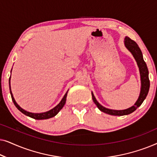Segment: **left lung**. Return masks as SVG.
Masks as SVG:
<instances>
[{"instance_id":"left-lung-1","label":"left lung","mask_w":157,"mask_h":157,"mask_svg":"<svg viewBox=\"0 0 157 157\" xmlns=\"http://www.w3.org/2000/svg\"><path fill=\"white\" fill-rule=\"evenodd\" d=\"M124 46L130 51V53L134 56L135 61H136L137 63V66L139 67V73H140L141 89L138 99L136 100L135 104L132 106L129 107V108L124 109V110H113V109H107L106 107L103 106L102 105H101L97 101V100H96L93 92H91L92 99H93L94 102L95 103L96 106L98 107V109L101 111H102V112H104L107 113V114L112 116H124L130 114V113L134 112L138 107L141 106L146 97H147L150 86V82L149 79V71H148L147 64H146L145 61H144L143 55L142 53H141V49L139 48V47L136 43L131 39L130 38H128V36H126L125 38H124Z\"/></svg>"}]
</instances>
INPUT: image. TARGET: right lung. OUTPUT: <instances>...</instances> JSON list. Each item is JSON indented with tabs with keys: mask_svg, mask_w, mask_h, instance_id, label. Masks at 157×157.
Masks as SVG:
<instances>
[{
	"mask_svg": "<svg viewBox=\"0 0 157 157\" xmlns=\"http://www.w3.org/2000/svg\"><path fill=\"white\" fill-rule=\"evenodd\" d=\"M11 71H12V69H11ZM9 89H10V95H11L13 102V104H15V106H16V108L18 109V110L21 111V112H22L23 114H25V116H28V117L33 118V119H38V120L48 119H50V118L55 117V116L61 110V109L63 108L64 105H65L66 101V96H67V94L68 91H68H66V93L65 94V95H64L63 98H62L61 101H60L59 104H58L57 106H56L54 108H53L52 109H51V110H49L48 111H46V112L32 113V112H29V111H25V109L21 108V107L16 103V100H15V98L13 97V94H12L11 89H10V76L9 78Z\"/></svg>",
	"mask_w": 157,
	"mask_h": 157,
	"instance_id": "1",
	"label": "right lung"
}]
</instances>
